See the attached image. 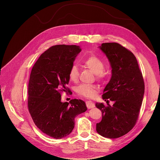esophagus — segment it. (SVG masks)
<instances>
[{
  "label": "esophagus",
  "mask_w": 160,
  "mask_h": 160,
  "mask_svg": "<svg viewBox=\"0 0 160 160\" xmlns=\"http://www.w3.org/2000/svg\"><path fill=\"white\" fill-rule=\"evenodd\" d=\"M86 106L88 107V109H91V108H93L95 105V103L93 102L92 101H91V100H89V101H86Z\"/></svg>",
  "instance_id": "34e87169"
}]
</instances>
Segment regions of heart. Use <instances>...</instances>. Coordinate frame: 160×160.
Masks as SVG:
<instances>
[{
  "label": "heart",
  "instance_id": "1",
  "mask_svg": "<svg viewBox=\"0 0 160 160\" xmlns=\"http://www.w3.org/2000/svg\"><path fill=\"white\" fill-rule=\"evenodd\" d=\"M83 64L88 69L91 70L97 79L102 80L106 77V74L103 70L104 68V62L99 58L95 55H91L86 58L83 61ZM79 75V71L76 65H72L69 72V78L72 82L77 81ZM97 88L93 85L82 84L78 86L77 89V92L78 95L86 98H93L96 95Z\"/></svg>",
  "mask_w": 160,
  "mask_h": 160
}]
</instances>
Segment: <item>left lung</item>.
Segmentation results:
<instances>
[{"label":"left lung","mask_w":160,"mask_h":160,"mask_svg":"<svg viewBox=\"0 0 160 160\" xmlns=\"http://www.w3.org/2000/svg\"><path fill=\"white\" fill-rule=\"evenodd\" d=\"M98 48L112 67V77L105 87L102 99L111 106L97 102L102 120L96 130L104 138L115 139L130 132L135 125L145 93V83L137 59L130 50L117 43H102Z\"/></svg>","instance_id":"left-lung-1"}]
</instances>
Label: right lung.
Returning <instances> with one entry per match:
<instances>
[{
  "mask_svg": "<svg viewBox=\"0 0 160 160\" xmlns=\"http://www.w3.org/2000/svg\"><path fill=\"white\" fill-rule=\"evenodd\" d=\"M77 45L52 46L42 54L33 65L28 83V106L37 127L55 139L72 132L76 116L87 110L82 100L62 102L60 91L67 90L69 72L81 52Z\"/></svg>",
  "mask_w": 160,
  "mask_h": 160,
  "instance_id": "obj_1",
  "label": "right lung"
}]
</instances>
